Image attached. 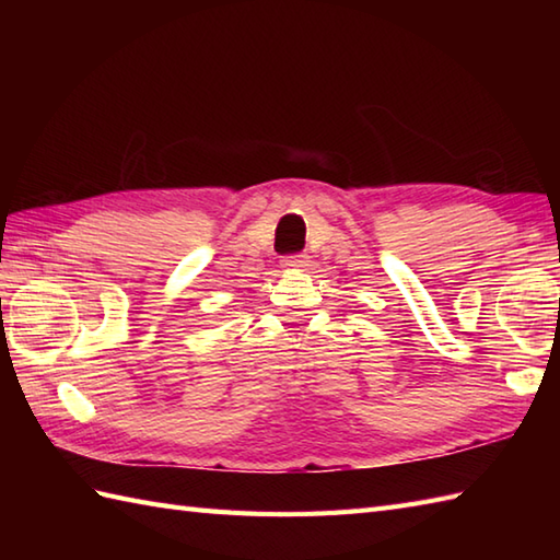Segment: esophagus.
<instances>
[{
    "label": "esophagus",
    "mask_w": 560,
    "mask_h": 560,
    "mask_svg": "<svg viewBox=\"0 0 560 560\" xmlns=\"http://www.w3.org/2000/svg\"><path fill=\"white\" fill-rule=\"evenodd\" d=\"M281 265L289 271H303L307 267V257L305 255H287L281 259Z\"/></svg>",
    "instance_id": "1"
}]
</instances>
